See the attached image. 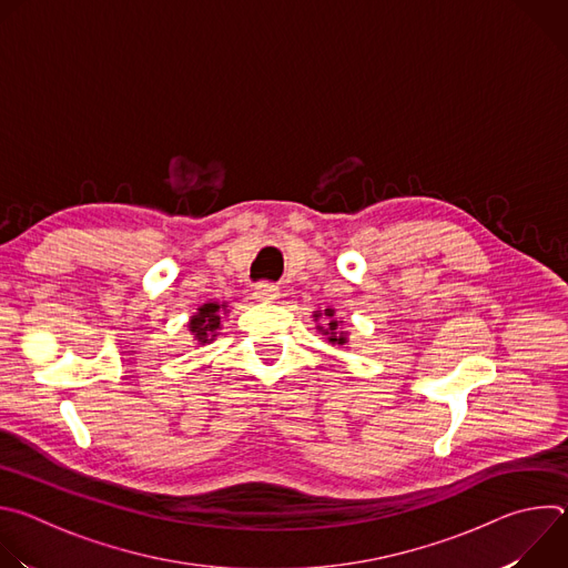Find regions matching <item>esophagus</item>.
<instances>
[{"instance_id":"34e87169","label":"esophagus","mask_w":568,"mask_h":568,"mask_svg":"<svg viewBox=\"0 0 568 568\" xmlns=\"http://www.w3.org/2000/svg\"><path fill=\"white\" fill-rule=\"evenodd\" d=\"M254 296H256L258 301H276V298L281 296V292H278V287L272 285V283H258V285L254 287Z\"/></svg>"}]
</instances>
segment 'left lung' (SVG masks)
I'll return each mask as SVG.
<instances>
[{"label":"left lung","mask_w":568,"mask_h":568,"mask_svg":"<svg viewBox=\"0 0 568 568\" xmlns=\"http://www.w3.org/2000/svg\"><path fill=\"white\" fill-rule=\"evenodd\" d=\"M316 318H323V323H321V326H316V331L326 335L333 346H346V344H348V335L339 328L342 321L335 318V310H333V307L316 310V312H314V321H316Z\"/></svg>","instance_id":"left-lung-1"}]
</instances>
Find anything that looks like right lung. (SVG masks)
<instances>
[{
	"label": "right lung",
	"instance_id": "right-lung-1",
	"mask_svg": "<svg viewBox=\"0 0 568 568\" xmlns=\"http://www.w3.org/2000/svg\"><path fill=\"white\" fill-rule=\"evenodd\" d=\"M222 312H226V305L213 301V303H204L202 307H197V312L191 316L189 321V331L193 333V339L197 344H209L217 337V331H220V318H222Z\"/></svg>",
	"mask_w": 568,
	"mask_h": 568
}]
</instances>
